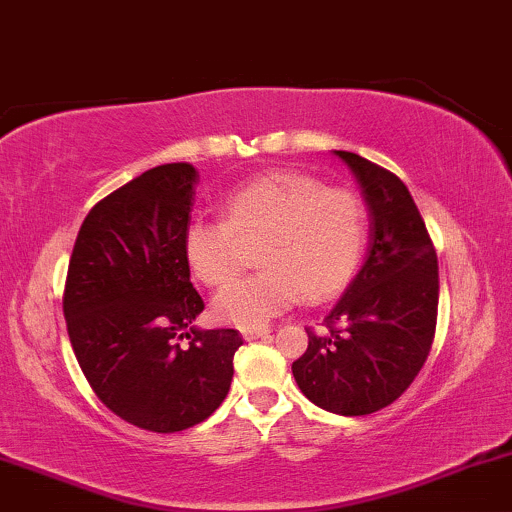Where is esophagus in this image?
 <instances>
[{
    "label": "esophagus",
    "instance_id": "esophagus-1",
    "mask_svg": "<svg viewBox=\"0 0 512 512\" xmlns=\"http://www.w3.org/2000/svg\"><path fill=\"white\" fill-rule=\"evenodd\" d=\"M243 338L245 340H257V338H264V335H267L269 331L267 328H243Z\"/></svg>",
    "mask_w": 512,
    "mask_h": 512
}]
</instances>
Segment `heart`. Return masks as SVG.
<instances>
[{"instance_id": "heart-1", "label": "heart", "mask_w": 512, "mask_h": 512, "mask_svg": "<svg viewBox=\"0 0 512 512\" xmlns=\"http://www.w3.org/2000/svg\"><path fill=\"white\" fill-rule=\"evenodd\" d=\"M241 244H260V275L226 287L212 302L219 323L257 328L304 295L321 302L357 274L366 248V208L357 193L323 189L295 172L264 174L224 198L222 219L193 217L184 231L189 271L225 286L242 263Z\"/></svg>"}]
</instances>
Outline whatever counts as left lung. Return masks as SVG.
Instances as JSON below:
<instances>
[{
    "label": "left lung",
    "mask_w": 512,
    "mask_h": 512,
    "mask_svg": "<svg viewBox=\"0 0 512 512\" xmlns=\"http://www.w3.org/2000/svg\"><path fill=\"white\" fill-rule=\"evenodd\" d=\"M371 210V245L359 276L309 345L293 375L309 401L340 416H368L409 390L437 328L435 243L397 174L335 151Z\"/></svg>",
    "instance_id": "8db88e82"
}]
</instances>
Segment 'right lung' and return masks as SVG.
<instances>
[{
  "instance_id": "1",
  "label": "right lung",
  "mask_w": 512,
  "mask_h": 512,
  "mask_svg": "<svg viewBox=\"0 0 512 512\" xmlns=\"http://www.w3.org/2000/svg\"><path fill=\"white\" fill-rule=\"evenodd\" d=\"M196 179L193 165L167 163L101 198L80 226L63 288L70 345L96 397L165 435L215 413L243 345L234 328L191 326L205 309L184 257Z\"/></svg>"
}]
</instances>
